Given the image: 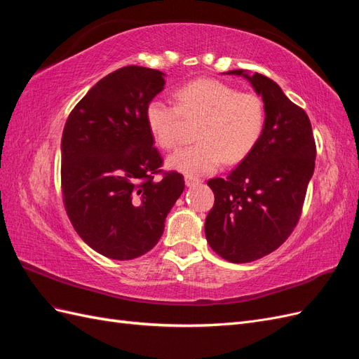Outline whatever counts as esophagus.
<instances>
[{
	"instance_id": "esophagus-1",
	"label": "esophagus",
	"mask_w": 359,
	"mask_h": 359,
	"mask_svg": "<svg viewBox=\"0 0 359 359\" xmlns=\"http://www.w3.org/2000/svg\"><path fill=\"white\" fill-rule=\"evenodd\" d=\"M186 186L187 187H193V186H196V184H199L201 182V180L199 178H196V177H191V175H187L186 178Z\"/></svg>"
}]
</instances>
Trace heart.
I'll return each mask as SVG.
<instances>
[{"mask_svg":"<svg viewBox=\"0 0 359 359\" xmlns=\"http://www.w3.org/2000/svg\"><path fill=\"white\" fill-rule=\"evenodd\" d=\"M177 104L154 99L147 106V126L156 144L170 149L178 142L182 116L198 121L196 144L177 149L168 166L187 175H203L226 163L241 161L255 148L265 127V106L253 93H240L215 79L180 86Z\"/></svg>","mask_w":359,"mask_h":359,"instance_id":"obj_1","label":"heart"}]
</instances>
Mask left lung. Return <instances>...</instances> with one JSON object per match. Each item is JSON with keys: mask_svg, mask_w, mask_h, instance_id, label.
I'll return each mask as SVG.
<instances>
[{"mask_svg": "<svg viewBox=\"0 0 359 359\" xmlns=\"http://www.w3.org/2000/svg\"><path fill=\"white\" fill-rule=\"evenodd\" d=\"M243 76L262 97L265 127L255 148L226 178H212L214 206L206 215L210 247L232 264L274 252L297 226L314 172L316 144L307 114L264 74Z\"/></svg>", "mask_w": 359, "mask_h": 359, "instance_id": "1", "label": "left lung"}]
</instances>
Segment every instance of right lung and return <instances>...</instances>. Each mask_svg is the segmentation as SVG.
Segmentation results:
<instances>
[{"mask_svg": "<svg viewBox=\"0 0 359 359\" xmlns=\"http://www.w3.org/2000/svg\"><path fill=\"white\" fill-rule=\"evenodd\" d=\"M165 73L127 66L104 76L74 106L61 139V187L74 231L97 253L130 260L153 248L184 191L165 173L147 126V106Z\"/></svg>", "mask_w": 359, "mask_h": 359, "instance_id": "right-lung-1", "label": "right lung"}]
</instances>
